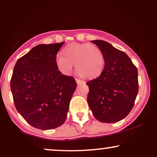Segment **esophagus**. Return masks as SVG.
Listing matches in <instances>:
<instances>
[{
	"label": "esophagus",
	"instance_id": "esophagus-1",
	"mask_svg": "<svg viewBox=\"0 0 157 157\" xmlns=\"http://www.w3.org/2000/svg\"><path fill=\"white\" fill-rule=\"evenodd\" d=\"M75 80H76V82H77V84L84 83V81L82 80H80V79H75Z\"/></svg>",
	"mask_w": 157,
	"mask_h": 157
}]
</instances>
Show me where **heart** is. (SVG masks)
Here are the masks:
<instances>
[{
	"mask_svg": "<svg viewBox=\"0 0 157 157\" xmlns=\"http://www.w3.org/2000/svg\"><path fill=\"white\" fill-rule=\"evenodd\" d=\"M55 63L59 71L64 75L71 73L75 65L79 75L94 78L101 74L105 60L101 49L95 45L72 43L64 48L63 55H57Z\"/></svg>",
	"mask_w": 157,
	"mask_h": 157,
	"instance_id": "1",
	"label": "heart"
}]
</instances>
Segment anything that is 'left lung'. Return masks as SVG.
<instances>
[{"mask_svg":"<svg viewBox=\"0 0 157 157\" xmlns=\"http://www.w3.org/2000/svg\"><path fill=\"white\" fill-rule=\"evenodd\" d=\"M101 49L105 66L88 81V103L94 117L105 123L120 121L130 113L139 90L137 68L124 52L104 40H92Z\"/></svg>","mask_w":157,"mask_h":157,"instance_id":"1","label":"left lung"}]
</instances>
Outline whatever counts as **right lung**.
<instances>
[{
  "instance_id": "1",
  "label": "right lung",
  "mask_w": 157,
  "mask_h": 157,
  "mask_svg": "<svg viewBox=\"0 0 157 157\" xmlns=\"http://www.w3.org/2000/svg\"><path fill=\"white\" fill-rule=\"evenodd\" d=\"M64 42L40 44L20 57L14 67L10 87L17 111L36 128L48 130L66 120L77 82L56 66Z\"/></svg>"
}]
</instances>
